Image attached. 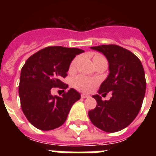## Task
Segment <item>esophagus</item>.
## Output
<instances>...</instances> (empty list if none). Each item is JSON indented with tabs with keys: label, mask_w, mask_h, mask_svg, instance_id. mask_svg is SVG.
I'll return each mask as SVG.
<instances>
[{
	"label": "esophagus",
	"mask_w": 156,
	"mask_h": 156,
	"mask_svg": "<svg viewBox=\"0 0 156 156\" xmlns=\"http://www.w3.org/2000/svg\"><path fill=\"white\" fill-rule=\"evenodd\" d=\"M81 97L83 98V99H86V98L89 97V95H86V94H82V95H81Z\"/></svg>",
	"instance_id": "34e87169"
}]
</instances>
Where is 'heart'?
Returning a JSON list of instances; mask_svg holds the SVG:
<instances>
[{
    "instance_id": "heart-1",
    "label": "heart",
    "mask_w": 156,
    "mask_h": 156,
    "mask_svg": "<svg viewBox=\"0 0 156 156\" xmlns=\"http://www.w3.org/2000/svg\"><path fill=\"white\" fill-rule=\"evenodd\" d=\"M78 58L76 57L72 61L70 64V66H69V69L71 70L74 69L76 66V64L78 62ZM97 82L95 80V79H92V78H88V77H86V76L79 75L78 77L73 78V86L76 89L81 90V91H84V92H88L95 87V86L96 85Z\"/></svg>"
}]
</instances>
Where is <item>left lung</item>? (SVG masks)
Listing matches in <instances>:
<instances>
[{
    "instance_id": "obj_1",
    "label": "left lung",
    "mask_w": 156,
    "mask_h": 156,
    "mask_svg": "<svg viewBox=\"0 0 156 156\" xmlns=\"http://www.w3.org/2000/svg\"><path fill=\"white\" fill-rule=\"evenodd\" d=\"M102 52L108 61L109 73L100 85L99 94L112 92L109 100L93 95L97 105L88 112L90 121L108 133L123 129L140 111L146 92L145 72L141 61L130 51L118 45L90 47Z\"/></svg>"
}]
</instances>
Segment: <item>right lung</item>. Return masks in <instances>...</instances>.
I'll return each instance as SVG.
<instances>
[{
	"mask_svg": "<svg viewBox=\"0 0 156 156\" xmlns=\"http://www.w3.org/2000/svg\"><path fill=\"white\" fill-rule=\"evenodd\" d=\"M83 52L80 48L52 46L27 60L21 70L18 92L23 113L35 128L51 130L62 126L71 107L80 100L79 92L73 88L61 96H53L51 90L68 87L62 79L67 76L73 59Z\"/></svg>",
	"mask_w": 156,
	"mask_h": 156,
	"instance_id": "add662e5",
	"label": "right lung"
}]
</instances>
